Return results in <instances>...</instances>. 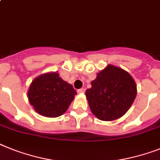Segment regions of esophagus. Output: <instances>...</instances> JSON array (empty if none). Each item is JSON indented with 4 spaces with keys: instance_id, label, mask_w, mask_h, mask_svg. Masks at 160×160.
Returning a JSON list of instances; mask_svg holds the SVG:
<instances>
[{
    "instance_id": "1",
    "label": "esophagus",
    "mask_w": 160,
    "mask_h": 160,
    "mask_svg": "<svg viewBox=\"0 0 160 160\" xmlns=\"http://www.w3.org/2000/svg\"><path fill=\"white\" fill-rule=\"evenodd\" d=\"M79 93H84V92H85V88H80V89H78L77 91Z\"/></svg>"
}]
</instances>
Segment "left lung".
I'll return each mask as SVG.
<instances>
[{"mask_svg":"<svg viewBox=\"0 0 160 160\" xmlns=\"http://www.w3.org/2000/svg\"><path fill=\"white\" fill-rule=\"evenodd\" d=\"M86 90L92 113L100 120L112 121L129 110L137 96V85L132 76L119 67L107 65L97 74Z\"/></svg>","mask_w":160,"mask_h":160,"instance_id":"1","label":"left lung"}]
</instances>
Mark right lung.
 I'll return each instance as SVG.
<instances>
[{"label":"right lung","instance_id":"right-lung-1","mask_svg":"<svg viewBox=\"0 0 160 160\" xmlns=\"http://www.w3.org/2000/svg\"><path fill=\"white\" fill-rule=\"evenodd\" d=\"M76 90L58 72H47L32 80L28 91V101L37 113L45 117H58L73 101Z\"/></svg>","mask_w":160,"mask_h":160}]
</instances>
